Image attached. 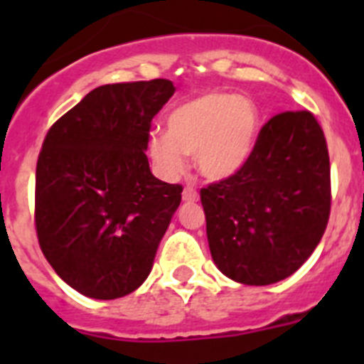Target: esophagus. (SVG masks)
Wrapping results in <instances>:
<instances>
[{
	"label": "esophagus",
	"instance_id": "1",
	"mask_svg": "<svg viewBox=\"0 0 364 364\" xmlns=\"http://www.w3.org/2000/svg\"><path fill=\"white\" fill-rule=\"evenodd\" d=\"M182 198H184V202H197L198 200L197 189H193L191 186H186L184 191H182Z\"/></svg>",
	"mask_w": 364,
	"mask_h": 364
}]
</instances>
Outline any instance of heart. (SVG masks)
<instances>
[{
  "label": "heart",
  "mask_w": 364,
  "mask_h": 364,
  "mask_svg": "<svg viewBox=\"0 0 364 364\" xmlns=\"http://www.w3.org/2000/svg\"><path fill=\"white\" fill-rule=\"evenodd\" d=\"M167 134H153L147 153L164 176H176L195 156L202 176L224 180L242 169L257 142L259 112L231 92H205L173 109Z\"/></svg>",
  "instance_id": "heart-1"
}]
</instances>
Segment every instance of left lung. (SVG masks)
Here are the masks:
<instances>
[{
    "instance_id": "8db88e82",
    "label": "left lung",
    "mask_w": 364,
    "mask_h": 364,
    "mask_svg": "<svg viewBox=\"0 0 364 364\" xmlns=\"http://www.w3.org/2000/svg\"><path fill=\"white\" fill-rule=\"evenodd\" d=\"M211 257L226 277L266 286L290 277L330 218V156L310 111H284L259 131L239 173L200 189Z\"/></svg>"
}]
</instances>
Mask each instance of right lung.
I'll list each match as a JSON object with an SVG mask.
<instances>
[{
    "label": "right lung",
    "instance_id": "right-lung-1",
    "mask_svg": "<svg viewBox=\"0 0 364 364\" xmlns=\"http://www.w3.org/2000/svg\"><path fill=\"white\" fill-rule=\"evenodd\" d=\"M175 92L169 80L96 87L49 129L36 164L34 224L54 272L92 299L142 284L182 200L153 176L151 122Z\"/></svg>",
    "mask_w": 364,
    "mask_h": 364
}]
</instances>
